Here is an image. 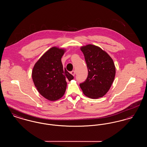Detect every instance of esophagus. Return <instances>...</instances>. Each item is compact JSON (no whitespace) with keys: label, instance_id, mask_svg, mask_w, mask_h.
I'll list each match as a JSON object with an SVG mask.
<instances>
[{"label":"esophagus","instance_id":"1","mask_svg":"<svg viewBox=\"0 0 147 147\" xmlns=\"http://www.w3.org/2000/svg\"><path fill=\"white\" fill-rule=\"evenodd\" d=\"M76 71L75 70H72L71 71H70V74H72L73 76H75V74H76Z\"/></svg>","mask_w":147,"mask_h":147}]
</instances>
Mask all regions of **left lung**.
<instances>
[{
  "label": "left lung",
  "mask_w": 147,
  "mask_h": 147,
  "mask_svg": "<svg viewBox=\"0 0 147 147\" xmlns=\"http://www.w3.org/2000/svg\"><path fill=\"white\" fill-rule=\"evenodd\" d=\"M88 69V76L79 84L85 95L91 98H101L110 89L116 69L112 58L101 48L92 45L81 47Z\"/></svg>",
  "instance_id": "obj_1"
}]
</instances>
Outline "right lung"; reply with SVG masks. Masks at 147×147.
Segmentation results:
<instances>
[{
    "label": "right lung",
    "mask_w": 147,
    "mask_h": 147,
    "mask_svg": "<svg viewBox=\"0 0 147 147\" xmlns=\"http://www.w3.org/2000/svg\"><path fill=\"white\" fill-rule=\"evenodd\" d=\"M64 50L53 47L48 50L36 63L32 77L39 93L50 101L62 98L67 88V80L74 77L63 69L61 58Z\"/></svg>",
    "instance_id": "1"
}]
</instances>
